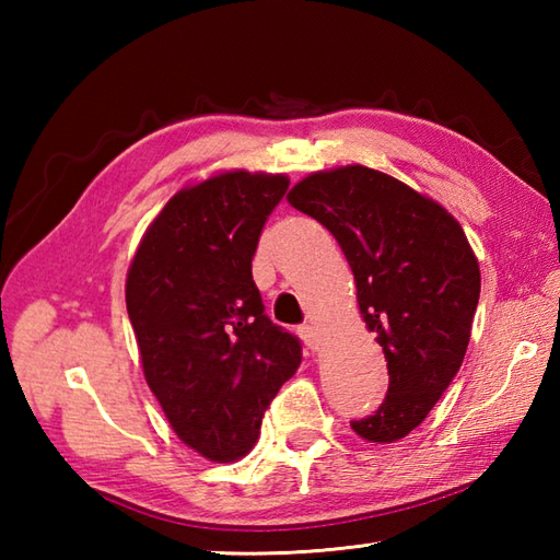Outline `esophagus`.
<instances>
[{
  "instance_id": "34e87169",
  "label": "esophagus",
  "mask_w": 560,
  "mask_h": 560,
  "mask_svg": "<svg viewBox=\"0 0 560 560\" xmlns=\"http://www.w3.org/2000/svg\"><path fill=\"white\" fill-rule=\"evenodd\" d=\"M299 331H301L303 341H305L307 347H311L313 351H319V349H323V337H319V331H317V327H315V325H303Z\"/></svg>"
}]
</instances>
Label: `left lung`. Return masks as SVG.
Returning <instances> with one entry per match:
<instances>
[{"label": "left lung", "mask_w": 560, "mask_h": 560, "mask_svg": "<svg viewBox=\"0 0 560 560\" xmlns=\"http://www.w3.org/2000/svg\"><path fill=\"white\" fill-rule=\"evenodd\" d=\"M287 199L337 237L363 323L387 361L385 401L353 421V433L395 443L459 371L481 291L479 259L443 205L359 163L311 173Z\"/></svg>", "instance_id": "8db88e82"}]
</instances>
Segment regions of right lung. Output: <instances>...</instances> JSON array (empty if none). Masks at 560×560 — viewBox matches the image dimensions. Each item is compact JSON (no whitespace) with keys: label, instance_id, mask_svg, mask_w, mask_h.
<instances>
[{"label":"right lung","instance_id":"1","mask_svg":"<svg viewBox=\"0 0 560 560\" xmlns=\"http://www.w3.org/2000/svg\"><path fill=\"white\" fill-rule=\"evenodd\" d=\"M289 187L281 173L223 171L185 185L141 235L125 301L141 371L171 428L211 462L255 447L301 343L265 315L253 255Z\"/></svg>","mask_w":560,"mask_h":560}]
</instances>
